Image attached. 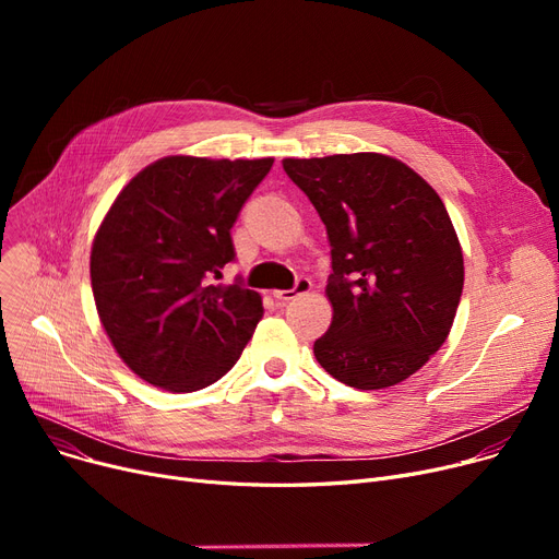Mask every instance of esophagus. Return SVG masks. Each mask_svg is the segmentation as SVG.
I'll return each instance as SVG.
<instances>
[{
  "instance_id": "1",
  "label": "esophagus",
  "mask_w": 559,
  "mask_h": 559,
  "mask_svg": "<svg viewBox=\"0 0 559 559\" xmlns=\"http://www.w3.org/2000/svg\"><path fill=\"white\" fill-rule=\"evenodd\" d=\"M310 289H312L310 278L301 276V278H297V283H295V287H292V289H276V292H274V299H276L278 304H287V301L297 299V297H301V295H308Z\"/></svg>"
}]
</instances>
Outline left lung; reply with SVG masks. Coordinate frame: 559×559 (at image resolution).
Masks as SVG:
<instances>
[{
	"instance_id": "obj_1",
	"label": "left lung",
	"mask_w": 559,
	"mask_h": 559,
	"mask_svg": "<svg viewBox=\"0 0 559 559\" xmlns=\"http://www.w3.org/2000/svg\"><path fill=\"white\" fill-rule=\"evenodd\" d=\"M331 242V329L314 358L340 383L385 390L451 333L464 285L457 233L439 194L385 154L285 158Z\"/></svg>"
}]
</instances>
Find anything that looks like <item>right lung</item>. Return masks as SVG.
<instances>
[{
  "label": "right lung",
  "mask_w": 559,
  "mask_h": 559,
  "mask_svg": "<svg viewBox=\"0 0 559 559\" xmlns=\"http://www.w3.org/2000/svg\"><path fill=\"white\" fill-rule=\"evenodd\" d=\"M272 165L165 156L133 176L97 228L91 281L99 321L150 385L197 392L242 356L262 299L211 276L235 258L230 228Z\"/></svg>",
  "instance_id": "obj_1"
}]
</instances>
